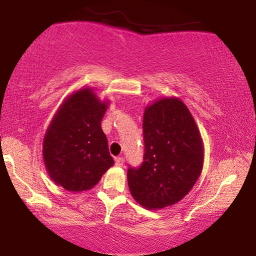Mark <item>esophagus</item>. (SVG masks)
<instances>
[{
	"label": "esophagus",
	"mask_w": 256,
	"mask_h": 256,
	"mask_svg": "<svg viewBox=\"0 0 256 256\" xmlns=\"http://www.w3.org/2000/svg\"><path fill=\"white\" fill-rule=\"evenodd\" d=\"M124 157H116V158H115V166H124Z\"/></svg>",
	"instance_id": "esophagus-1"
}]
</instances>
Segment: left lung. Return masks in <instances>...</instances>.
Returning a JSON list of instances; mask_svg holds the SVG:
<instances>
[{
    "instance_id": "8db88e82",
    "label": "left lung",
    "mask_w": 256,
    "mask_h": 256,
    "mask_svg": "<svg viewBox=\"0 0 256 256\" xmlns=\"http://www.w3.org/2000/svg\"><path fill=\"white\" fill-rule=\"evenodd\" d=\"M144 156L138 169H128L132 198L148 210L182 200L198 180L204 144L194 116L176 96L148 104L143 115Z\"/></svg>"
}]
</instances>
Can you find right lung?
Wrapping results in <instances>:
<instances>
[{
  "label": "right lung",
  "instance_id": "1",
  "mask_svg": "<svg viewBox=\"0 0 256 256\" xmlns=\"http://www.w3.org/2000/svg\"><path fill=\"white\" fill-rule=\"evenodd\" d=\"M108 101L84 87L62 101L43 141V160L48 176L68 191L96 186L114 164L101 121Z\"/></svg>",
  "mask_w": 256,
  "mask_h": 256
}]
</instances>
